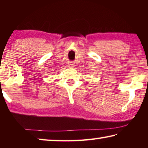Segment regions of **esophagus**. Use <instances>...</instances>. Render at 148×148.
Wrapping results in <instances>:
<instances>
[{"label":"esophagus","mask_w":148,"mask_h":148,"mask_svg":"<svg viewBox=\"0 0 148 148\" xmlns=\"http://www.w3.org/2000/svg\"><path fill=\"white\" fill-rule=\"evenodd\" d=\"M69 66L71 67V68H72V67H74V64L72 63V62H70V63L69 64Z\"/></svg>","instance_id":"esophagus-1"}]
</instances>
